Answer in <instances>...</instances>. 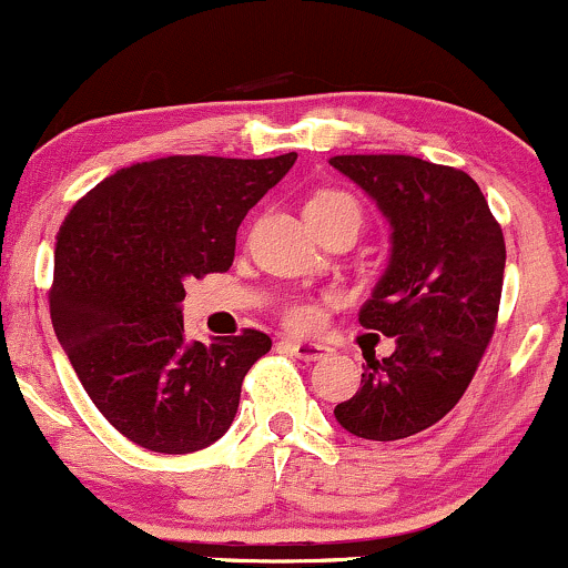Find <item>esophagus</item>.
<instances>
[{"instance_id":"34e87169","label":"esophagus","mask_w":568,"mask_h":568,"mask_svg":"<svg viewBox=\"0 0 568 568\" xmlns=\"http://www.w3.org/2000/svg\"><path fill=\"white\" fill-rule=\"evenodd\" d=\"M288 347H291V352L296 357H302V361H306V363H312V361H323V357H328L331 349L328 344H317V342H302V338H291L288 342Z\"/></svg>"}]
</instances>
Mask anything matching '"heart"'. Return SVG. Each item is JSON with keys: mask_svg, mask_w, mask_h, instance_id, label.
<instances>
[{"mask_svg": "<svg viewBox=\"0 0 568 568\" xmlns=\"http://www.w3.org/2000/svg\"><path fill=\"white\" fill-rule=\"evenodd\" d=\"M338 205H357V202L344 192H321L306 202V207H338ZM315 321H317L315 304L293 302L285 306V323H288L291 328H310V325H315Z\"/></svg>", "mask_w": 568, "mask_h": 568, "instance_id": "1", "label": "heart"}]
</instances>
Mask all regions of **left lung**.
<instances>
[{
	"instance_id": "left-lung-1",
	"label": "left lung",
	"mask_w": 568,
	"mask_h": 568,
	"mask_svg": "<svg viewBox=\"0 0 568 568\" xmlns=\"http://www.w3.org/2000/svg\"><path fill=\"white\" fill-rule=\"evenodd\" d=\"M389 224V258L361 325L395 338L366 361L361 389L334 408L347 433L400 440L433 427L465 395L497 323L505 237L480 186L408 154H338Z\"/></svg>"
}]
</instances>
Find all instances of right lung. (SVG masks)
Instances as JSON below:
<instances>
[{
  "label": "right lung",
  "instance_id": "add662e5",
  "mask_svg": "<svg viewBox=\"0 0 568 568\" xmlns=\"http://www.w3.org/2000/svg\"><path fill=\"white\" fill-rule=\"evenodd\" d=\"M266 160L162 158L90 189L55 234L50 321L84 393L128 440L192 454L230 429L262 331L189 342L184 283L226 272L240 221L291 171Z\"/></svg>",
  "mask_w": 568,
  "mask_h": 568
}]
</instances>
